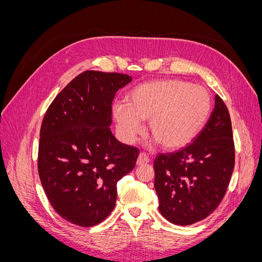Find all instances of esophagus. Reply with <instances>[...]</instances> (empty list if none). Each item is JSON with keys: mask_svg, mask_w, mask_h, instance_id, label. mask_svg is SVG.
Wrapping results in <instances>:
<instances>
[{"mask_svg": "<svg viewBox=\"0 0 262 262\" xmlns=\"http://www.w3.org/2000/svg\"><path fill=\"white\" fill-rule=\"evenodd\" d=\"M149 162V157L144 154V153H140L138 156V160H137V165H143Z\"/></svg>", "mask_w": 262, "mask_h": 262, "instance_id": "34e87169", "label": "esophagus"}]
</instances>
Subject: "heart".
I'll return each instance as SVG.
<instances>
[{"mask_svg": "<svg viewBox=\"0 0 262 262\" xmlns=\"http://www.w3.org/2000/svg\"><path fill=\"white\" fill-rule=\"evenodd\" d=\"M128 102H117L113 116L121 139L131 143L143 132L148 119L153 144L166 149L188 145L204 128L211 113V96L203 86L180 80L141 84L128 94Z\"/></svg>", "mask_w": 262, "mask_h": 262, "instance_id": "obj_1", "label": "heart"}]
</instances>
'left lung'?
<instances>
[{
    "label": "left lung",
    "mask_w": 262,
    "mask_h": 262,
    "mask_svg": "<svg viewBox=\"0 0 262 262\" xmlns=\"http://www.w3.org/2000/svg\"><path fill=\"white\" fill-rule=\"evenodd\" d=\"M232 122L219 95L208 122L193 142L154 161L158 210L176 225H191L217 208L233 173Z\"/></svg>",
    "instance_id": "left-lung-1"
}]
</instances>
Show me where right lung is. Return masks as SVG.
<instances>
[{"label": "right lung", "mask_w": 262, "mask_h": 262, "mask_svg": "<svg viewBox=\"0 0 262 262\" xmlns=\"http://www.w3.org/2000/svg\"><path fill=\"white\" fill-rule=\"evenodd\" d=\"M131 81L126 74L85 71L45 115L39 177L53 209L75 225L104 221L115 208L118 180L136 166L139 149L122 144L110 130L115 95Z\"/></svg>", "instance_id": "right-lung-1"}]
</instances>
